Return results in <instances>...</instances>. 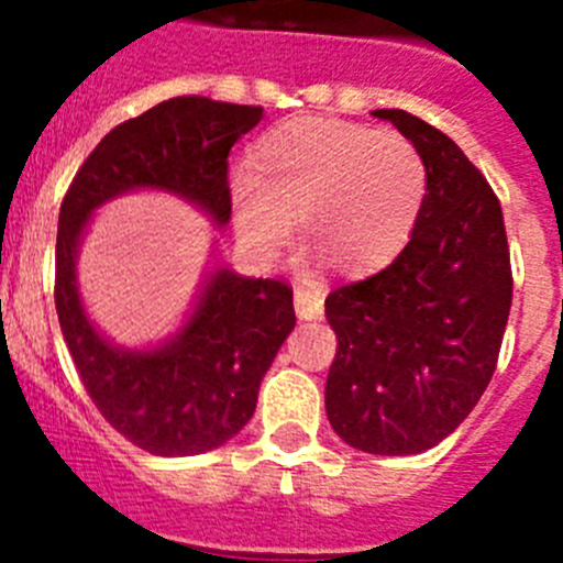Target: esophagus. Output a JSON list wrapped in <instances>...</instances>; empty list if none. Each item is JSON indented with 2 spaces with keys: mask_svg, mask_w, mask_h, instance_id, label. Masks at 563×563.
<instances>
[{
  "mask_svg": "<svg viewBox=\"0 0 563 563\" xmlns=\"http://www.w3.org/2000/svg\"><path fill=\"white\" fill-rule=\"evenodd\" d=\"M296 316L301 321H318L324 316V292L316 287H296Z\"/></svg>",
  "mask_w": 563,
  "mask_h": 563,
  "instance_id": "obj_1",
  "label": "esophagus"
}]
</instances>
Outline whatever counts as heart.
Here are the masks:
<instances>
[{
  "mask_svg": "<svg viewBox=\"0 0 563 563\" xmlns=\"http://www.w3.org/2000/svg\"><path fill=\"white\" fill-rule=\"evenodd\" d=\"M429 172L409 137L332 118L267 129L231 183L233 222L256 253L287 245L298 220L305 245L341 276L383 271L406 247Z\"/></svg>",
  "mask_w": 563,
  "mask_h": 563,
  "instance_id": "heart-1",
  "label": "heart"
}]
</instances>
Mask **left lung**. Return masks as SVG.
<instances>
[{
  "mask_svg": "<svg viewBox=\"0 0 563 563\" xmlns=\"http://www.w3.org/2000/svg\"><path fill=\"white\" fill-rule=\"evenodd\" d=\"M422 154L429 186L389 267L327 296L338 352L327 417L346 445L406 456L434 449L496 372L514 271L494 188L462 148L402 109H375Z\"/></svg>",
  "mask_w": 563,
  "mask_h": 563,
  "instance_id": "1",
  "label": "left lung"
}]
</instances>
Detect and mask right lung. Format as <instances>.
<instances>
[{
	"instance_id": "right-lung-1",
	"label": "right lung",
	"mask_w": 563,
	"mask_h": 563,
	"mask_svg": "<svg viewBox=\"0 0 563 563\" xmlns=\"http://www.w3.org/2000/svg\"><path fill=\"white\" fill-rule=\"evenodd\" d=\"M262 107L183 96L123 121L92 148L58 213L56 310L84 389L103 420L154 456L220 449L256 411L258 386L296 327L292 287L217 267L180 335L157 350H118L98 335L76 285L89 213L132 188H163L231 220L228 154Z\"/></svg>"
}]
</instances>
